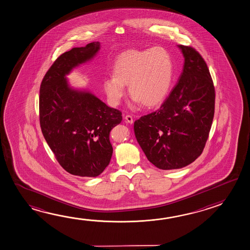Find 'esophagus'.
Here are the masks:
<instances>
[{
  "label": "esophagus",
  "mask_w": 250,
  "mask_h": 250,
  "mask_svg": "<svg viewBox=\"0 0 250 250\" xmlns=\"http://www.w3.org/2000/svg\"><path fill=\"white\" fill-rule=\"evenodd\" d=\"M124 118H125V121H126L127 123H130V124L134 123V119H133V116L129 115V114H127V115L124 117Z\"/></svg>",
  "instance_id": "34e87169"
}]
</instances>
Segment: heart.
Masks as SVG:
<instances>
[{
    "instance_id": "obj_1",
    "label": "heart",
    "mask_w": 250,
    "mask_h": 250,
    "mask_svg": "<svg viewBox=\"0 0 250 250\" xmlns=\"http://www.w3.org/2000/svg\"><path fill=\"white\" fill-rule=\"evenodd\" d=\"M113 76L103 81L111 105L117 106L125 95V86L136 102L154 107L164 102L173 81V61L162 47L127 50L118 56L113 65Z\"/></svg>"
}]
</instances>
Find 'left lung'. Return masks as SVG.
Listing matches in <instances>:
<instances>
[{
  "instance_id": "obj_1",
  "label": "left lung",
  "mask_w": 250,
  "mask_h": 250,
  "mask_svg": "<svg viewBox=\"0 0 250 250\" xmlns=\"http://www.w3.org/2000/svg\"><path fill=\"white\" fill-rule=\"evenodd\" d=\"M185 64L159 109L136 120V140L148 161L180 169L203 152L214 115L215 89L208 64L193 47L179 45Z\"/></svg>"
}]
</instances>
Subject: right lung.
I'll list each match as a JSON object with an SVG mask.
<instances>
[{
    "mask_svg": "<svg viewBox=\"0 0 250 250\" xmlns=\"http://www.w3.org/2000/svg\"><path fill=\"white\" fill-rule=\"evenodd\" d=\"M100 42L72 48L54 61L40 85L39 121L44 139L63 169L80 177H97L109 165V135L122 112L88 92L72 90L64 76L91 60Z\"/></svg>",
    "mask_w": 250,
    "mask_h": 250,
    "instance_id": "right-lung-1",
    "label": "right lung"
}]
</instances>
